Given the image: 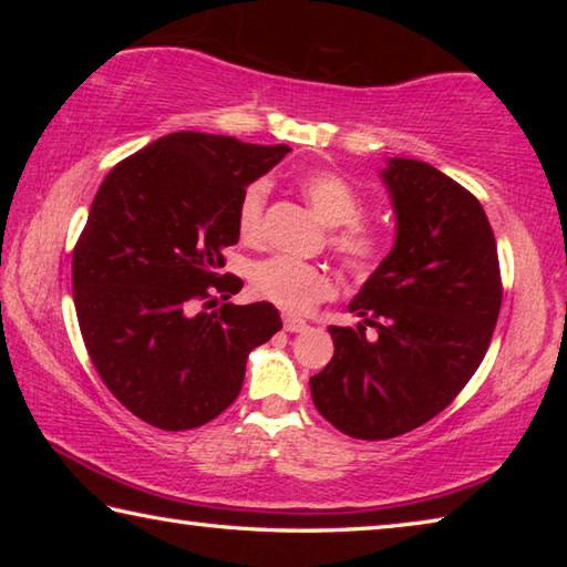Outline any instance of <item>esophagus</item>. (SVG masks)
<instances>
[{"mask_svg": "<svg viewBox=\"0 0 567 567\" xmlns=\"http://www.w3.org/2000/svg\"><path fill=\"white\" fill-rule=\"evenodd\" d=\"M282 324H285L287 332H302V330H307V322L300 320V318H292V315H287V318L282 320Z\"/></svg>", "mask_w": 567, "mask_h": 567, "instance_id": "34e87169", "label": "esophagus"}]
</instances>
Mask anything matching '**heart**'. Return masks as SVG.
Instances as JSON below:
<instances>
[{
    "label": "heart",
    "mask_w": 567,
    "mask_h": 567,
    "mask_svg": "<svg viewBox=\"0 0 567 567\" xmlns=\"http://www.w3.org/2000/svg\"><path fill=\"white\" fill-rule=\"evenodd\" d=\"M302 195L324 223L338 227L330 245L350 272L370 275L385 260L388 245L375 227L360 223L364 199L360 189L338 172H312L300 182ZM267 199V182L247 185L237 203V233L247 243L262 235V213ZM249 285L257 297L272 302L285 312H307L328 300L334 290L332 275L320 265L295 260L290 255H272L249 267Z\"/></svg>",
    "instance_id": "heart-1"
}]
</instances>
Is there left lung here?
<instances>
[{
  "mask_svg": "<svg viewBox=\"0 0 567 567\" xmlns=\"http://www.w3.org/2000/svg\"><path fill=\"white\" fill-rule=\"evenodd\" d=\"M380 177L395 245L348 305L362 322L332 324V360L310 378L320 415L358 440L405 435L443 412L483 362L503 302L495 235L475 195L420 159L390 157Z\"/></svg>",
  "mask_w": 567,
  "mask_h": 567,
  "instance_id": "obj_1",
  "label": "left lung"
}]
</instances>
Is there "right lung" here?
Masks as SVG:
<instances>
[{"instance_id": "right-lung-1", "label": "right lung", "mask_w": 567, "mask_h": 567, "mask_svg": "<svg viewBox=\"0 0 567 567\" xmlns=\"http://www.w3.org/2000/svg\"><path fill=\"white\" fill-rule=\"evenodd\" d=\"M287 152L172 132L104 177L72 255L76 320L104 385L147 425L215 420L243 390L247 354L282 328L270 302L206 310L243 287L217 272L239 239L237 203Z\"/></svg>"}]
</instances>
